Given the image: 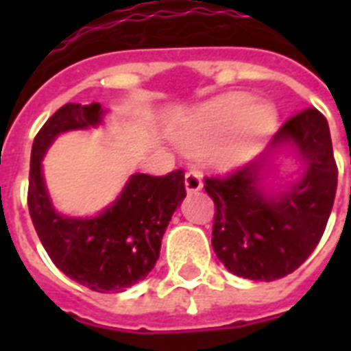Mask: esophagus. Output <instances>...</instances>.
I'll use <instances>...</instances> for the list:
<instances>
[{"mask_svg": "<svg viewBox=\"0 0 351 351\" xmlns=\"http://www.w3.org/2000/svg\"><path fill=\"white\" fill-rule=\"evenodd\" d=\"M184 186H186L187 193L200 191V189H202V178H200V175L195 173V171H189V173H186V176H184Z\"/></svg>", "mask_w": 351, "mask_h": 351, "instance_id": "1", "label": "esophagus"}]
</instances>
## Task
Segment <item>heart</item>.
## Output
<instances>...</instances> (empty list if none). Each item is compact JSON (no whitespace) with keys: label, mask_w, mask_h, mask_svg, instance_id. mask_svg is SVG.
I'll list each match as a JSON object with an SVG mask.
<instances>
[{"label":"heart","mask_w":351,"mask_h":351,"mask_svg":"<svg viewBox=\"0 0 351 351\" xmlns=\"http://www.w3.org/2000/svg\"><path fill=\"white\" fill-rule=\"evenodd\" d=\"M277 120V109L269 101H253V96L245 93H231L198 106L182 123L178 138L182 145L200 149L233 129L220 160L226 165H234L261 147Z\"/></svg>","instance_id":"obj_1"}]
</instances>
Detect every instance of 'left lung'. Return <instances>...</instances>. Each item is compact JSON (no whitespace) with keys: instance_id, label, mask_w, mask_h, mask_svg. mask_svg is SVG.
Returning a JSON list of instances; mask_svg holds the SVG:
<instances>
[{"instance_id":"obj_1","label":"left lung","mask_w":351,"mask_h":351,"mask_svg":"<svg viewBox=\"0 0 351 351\" xmlns=\"http://www.w3.org/2000/svg\"><path fill=\"white\" fill-rule=\"evenodd\" d=\"M289 148L303 162L295 182L269 175L274 154ZM215 202L213 250L237 277L271 282L311 255L332 213L337 165L326 118L310 107L289 118L261 158L226 178H206Z\"/></svg>"}]
</instances>
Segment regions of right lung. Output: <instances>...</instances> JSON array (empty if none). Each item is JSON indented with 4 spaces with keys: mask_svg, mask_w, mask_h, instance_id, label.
<instances>
[{
    "mask_svg": "<svg viewBox=\"0 0 351 351\" xmlns=\"http://www.w3.org/2000/svg\"><path fill=\"white\" fill-rule=\"evenodd\" d=\"M106 112L100 104H65L45 121L30 153L29 211L51 261L69 278L98 293H120L154 267L186 186L182 169L165 176L134 173L117 200L95 217L56 211L43 176V156L63 132L100 127Z\"/></svg>",
    "mask_w": 351,
    "mask_h": 351,
    "instance_id": "1",
    "label": "right lung"
}]
</instances>
